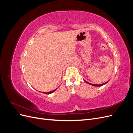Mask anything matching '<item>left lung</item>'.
<instances>
[{"mask_svg":"<svg viewBox=\"0 0 133 133\" xmlns=\"http://www.w3.org/2000/svg\"><path fill=\"white\" fill-rule=\"evenodd\" d=\"M84 82H85V83H88V84H90V85H92V86H94V87H100V86H103V85H104V84H107V83L108 82V81L107 82H105V83H103V84H91V83H88V82H87L86 80H85L84 79Z\"/></svg>","mask_w":133,"mask_h":133,"instance_id":"obj_1","label":"left lung"}]
</instances>
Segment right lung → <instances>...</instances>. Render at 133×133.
Returning a JSON list of instances; mask_svg holds the SVG:
<instances>
[{
  "mask_svg": "<svg viewBox=\"0 0 133 133\" xmlns=\"http://www.w3.org/2000/svg\"><path fill=\"white\" fill-rule=\"evenodd\" d=\"M57 89V88L56 89L53 90V91H49V92H43V93H44V94H50L51 93H52V92H53L54 91H55Z\"/></svg>",
  "mask_w": 133,
  "mask_h": 133,
  "instance_id": "obj_1",
  "label": "right lung"
}]
</instances>
